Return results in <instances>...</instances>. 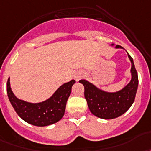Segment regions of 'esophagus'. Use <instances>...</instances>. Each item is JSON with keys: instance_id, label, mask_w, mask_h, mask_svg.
<instances>
[{"instance_id": "34e87169", "label": "esophagus", "mask_w": 151, "mask_h": 151, "mask_svg": "<svg viewBox=\"0 0 151 151\" xmlns=\"http://www.w3.org/2000/svg\"><path fill=\"white\" fill-rule=\"evenodd\" d=\"M84 73L83 71H78V73H76V75H75V79L77 81H78L79 80H81V78H84Z\"/></svg>"}]
</instances>
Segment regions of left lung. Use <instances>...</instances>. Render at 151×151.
<instances>
[{"label": "left lung", "mask_w": 151, "mask_h": 151, "mask_svg": "<svg viewBox=\"0 0 151 151\" xmlns=\"http://www.w3.org/2000/svg\"><path fill=\"white\" fill-rule=\"evenodd\" d=\"M116 48H122L116 45ZM132 63V79L127 86L117 92H106L85 80H81L84 87V97L91 112L99 118L111 119L122 116L133 105L138 88V75L133 58L128 53Z\"/></svg>", "instance_id": "left-lung-1"}]
</instances>
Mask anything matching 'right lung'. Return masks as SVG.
<instances>
[{
	"label": "right lung",
	"instance_id": "obj_1",
	"mask_svg": "<svg viewBox=\"0 0 151 151\" xmlns=\"http://www.w3.org/2000/svg\"><path fill=\"white\" fill-rule=\"evenodd\" d=\"M74 80L65 83L56 91L52 97L40 103H29L17 99L7 82V94L10 102L18 116L28 123L36 127H46L56 123L63 118L67 101L71 93Z\"/></svg>",
	"mask_w": 151,
	"mask_h": 151
}]
</instances>
